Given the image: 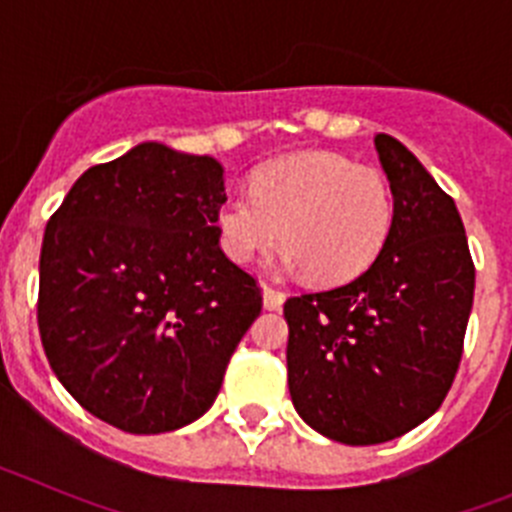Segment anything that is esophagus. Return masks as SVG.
Segmentation results:
<instances>
[{
    "mask_svg": "<svg viewBox=\"0 0 512 512\" xmlns=\"http://www.w3.org/2000/svg\"><path fill=\"white\" fill-rule=\"evenodd\" d=\"M284 292H279V289L274 287H266L264 284V307L266 310H279V307L284 305Z\"/></svg>",
    "mask_w": 512,
    "mask_h": 512,
    "instance_id": "1",
    "label": "esophagus"
}]
</instances>
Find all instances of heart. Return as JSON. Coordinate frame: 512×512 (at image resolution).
Segmentation results:
<instances>
[{
	"label": "heart",
	"instance_id": "b5f03b06",
	"mask_svg": "<svg viewBox=\"0 0 512 512\" xmlns=\"http://www.w3.org/2000/svg\"><path fill=\"white\" fill-rule=\"evenodd\" d=\"M395 220L390 182L374 166L305 151L259 166L251 192L228 194L215 212L220 246L248 264L282 235V271H310L320 284H341L369 269Z\"/></svg>",
	"mask_w": 512,
	"mask_h": 512
}]
</instances>
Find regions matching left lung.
<instances>
[{
  "mask_svg": "<svg viewBox=\"0 0 512 512\" xmlns=\"http://www.w3.org/2000/svg\"><path fill=\"white\" fill-rule=\"evenodd\" d=\"M374 146L395 200L382 251L354 282L284 302L292 405L348 446L405 436L441 408L474 300L454 200L400 140L379 133Z\"/></svg>",
  "mask_w": 512,
  "mask_h": 512,
  "instance_id": "1",
  "label": "left lung"
}]
</instances>
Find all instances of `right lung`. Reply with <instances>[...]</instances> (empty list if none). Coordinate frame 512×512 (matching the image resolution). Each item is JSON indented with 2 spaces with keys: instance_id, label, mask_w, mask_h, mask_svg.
<instances>
[{
  "instance_id": "right-lung-1",
  "label": "right lung",
  "mask_w": 512,
  "mask_h": 512,
  "mask_svg": "<svg viewBox=\"0 0 512 512\" xmlns=\"http://www.w3.org/2000/svg\"><path fill=\"white\" fill-rule=\"evenodd\" d=\"M223 166L140 143L87 169L45 225L38 328L81 408L125 433L210 410L261 289L220 248Z\"/></svg>"
}]
</instances>
